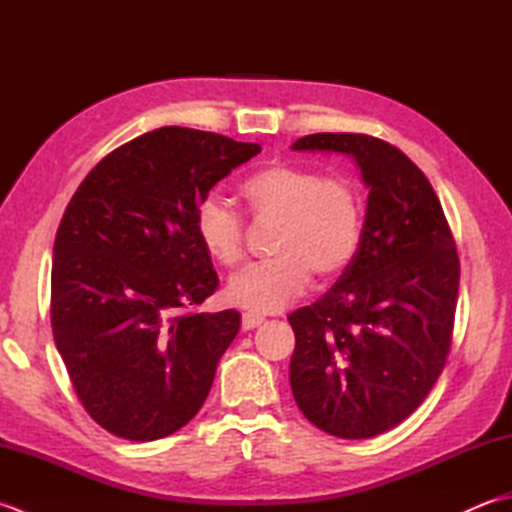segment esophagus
Instances as JSON below:
<instances>
[{
	"mask_svg": "<svg viewBox=\"0 0 512 512\" xmlns=\"http://www.w3.org/2000/svg\"><path fill=\"white\" fill-rule=\"evenodd\" d=\"M262 317H259V314H253V312H244L242 314V328L244 330H255L257 325H262Z\"/></svg>",
	"mask_w": 512,
	"mask_h": 512,
	"instance_id": "34e87169",
	"label": "esophagus"
}]
</instances>
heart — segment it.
<instances>
[{
  "mask_svg": "<svg viewBox=\"0 0 512 512\" xmlns=\"http://www.w3.org/2000/svg\"><path fill=\"white\" fill-rule=\"evenodd\" d=\"M250 211L279 222L275 259L253 264L231 277L226 297L257 314L279 312L312 284V270L323 279L350 268L361 246L363 202L345 178L277 162L255 171L242 184ZM195 233L217 262L235 266L244 255V222L224 200L209 195L195 209Z\"/></svg>",
  "mask_w": 512,
  "mask_h": 512,
  "instance_id": "b5f03b06",
  "label": "heart"
}]
</instances>
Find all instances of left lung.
Returning a JSON list of instances; mask_svg holds the SVG:
<instances>
[{
	"label": "left lung",
	"mask_w": 512,
	"mask_h": 512,
	"mask_svg": "<svg viewBox=\"0 0 512 512\" xmlns=\"http://www.w3.org/2000/svg\"><path fill=\"white\" fill-rule=\"evenodd\" d=\"M295 151L350 156L369 189L361 246L341 279L292 312L290 387L314 427L345 440L396 427L442 374L460 259L436 191L394 145L312 134Z\"/></svg>",
	"instance_id": "obj_1"
}]
</instances>
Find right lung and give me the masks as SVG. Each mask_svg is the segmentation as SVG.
I'll list each match as a JSON object with an SVG mask.
<instances>
[{
  "mask_svg": "<svg viewBox=\"0 0 512 512\" xmlns=\"http://www.w3.org/2000/svg\"><path fill=\"white\" fill-rule=\"evenodd\" d=\"M259 151L160 127L114 149L72 195L54 239L52 334L85 411L114 436H171L209 396L242 317L193 310L217 288L195 209Z\"/></svg>",
  "mask_w": 512,
  "mask_h": 512,
  "instance_id": "obj_1",
  "label": "right lung"
}]
</instances>
